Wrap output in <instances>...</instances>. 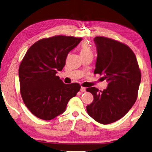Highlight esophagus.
I'll return each mask as SVG.
<instances>
[{"mask_svg":"<svg viewBox=\"0 0 152 152\" xmlns=\"http://www.w3.org/2000/svg\"><path fill=\"white\" fill-rule=\"evenodd\" d=\"M81 92H86V88H84V87H81V90H80Z\"/></svg>","mask_w":152,"mask_h":152,"instance_id":"1","label":"esophagus"}]
</instances>
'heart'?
I'll return each instance as SVG.
<instances>
[{
	"instance_id": "b5f03b06",
	"label": "heart",
	"mask_w": 152,
	"mask_h": 152,
	"mask_svg": "<svg viewBox=\"0 0 152 152\" xmlns=\"http://www.w3.org/2000/svg\"><path fill=\"white\" fill-rule=\"evenodd\" d=\"M80 55H81V56L92 55V49L86 43H83L81 45Z\"/></svg>"
}]
</instances>
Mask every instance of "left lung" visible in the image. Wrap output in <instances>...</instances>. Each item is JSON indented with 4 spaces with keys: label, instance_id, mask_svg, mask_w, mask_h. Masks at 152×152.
<instances>
[{
    "label": "left lung",
    "instance_id": "8db88e82",
    "mask_svg": "<svg viewBox=\"0 0 152 152\" xmlns=\"http://www.w3.org/2000/svg\"><path fill=\"white\" fill-rule=\"evenodd\" d=\"M97 49L94 74L103 75L108 86L104 91L89 88L94 101L87 105L88 114L99 123L109 124L123 117L135 104L141 72L134 53L114 39L96 37Z\"/></svg>",
    "mask_w": 152,
    "mask_h": 152
}]
</instances>
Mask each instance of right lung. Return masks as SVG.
<instances>
[{"mask_svg":"<svg viewBox=\"0 0 152 152\" xmlns=\"http://www.w3.org/2000/svg\"><path fill=\"white\" fill-rule=\"evenodd\" d=\"M81 40L63 35L43 38L26 53L18 70L20 93L26 106L38 118L49 121L61 114L80 90L79 84H64L56 74Z\"/></svg>","mask_w":152,"mask_h":152,"instance_id":"obj_1","label":"right lung"}]
</instances>
